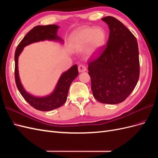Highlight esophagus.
I'll return each mask as SVG.
<instances>
[{
    "mask_svg": "<svg viewBox=\"0 0 158 158\" xmlns=\"http://www.w3.org/2000/svg\"><path fill=\"white\" fill-rule=\"evenodd\" d=\"M78 71L79 73H83V72L86 71V68L84 65H80L78 66Z\"/></svg>",
    "mask_w": 158,
    "mask_h": 158,
    "instance_id": "esophagus-1",
    "label": "esophagus"
}]
</instances>
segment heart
Instances as JSON below:
<instances>
[{"label":"heart","instance_id":"heart-1","mask_svg":"<svg viewBox=\"0 0 158 158\" xmlns=\"http://www.w3.org/2000/svg\"><path fill=\"white\" fill-rule=\"evenodd\" d=\"M107 40V34L101 27H84L75 30L70 37L72 49L81 51L88 45V53L92 56L102 49Z\"/></svg>","mask_w":158,"mask_h":158}]
</instances>
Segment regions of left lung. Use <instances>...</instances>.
<instances>
[{"label": "left lung", "instance_id": "8db88e82", "mask_svg": "<svg viewBox=\"0 0 158 158\" xmlns=\"http://www.w3.org/2000/svg\"><path fill=\"white\" fill-rule=\"evenodd\" d=\"M102 20L109 26V37L102 54L89 62L88 74L94 97L106 104L123 102L139 78V51L136 37L112 16Z\"/></svg>", "mask_w": 158, "mask_h": 158}]
</instances>
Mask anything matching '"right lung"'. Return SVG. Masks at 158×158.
Segmentation results:
<instances>
[{"label":"right lung","mask_w":158,"mask_h":158,"mask_svg":"<svg viewBox=\"0 0 158 158\" xmlns=\"http://www.w3.org/2000/svg\"><path fill=\"white\" fill-rule=\"evenodd\" d=\"M60 27L56 25L37 26L33 28L18 45L15 51V81L16 86L23 98L30 106L42 111H49L59 108L66 102L69 89L71 83L78 75V66H72L68 70L62 73L52 92L43 97H37L28 93L23 88L19 76L18 58L23 48L33 43L43 41H52L64 44V40L57 35V31Z\"/></svg>","instance_id":"obj_1"}]
</instances>
